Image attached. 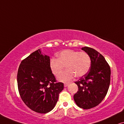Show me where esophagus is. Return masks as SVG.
I'll use <instances>...</instances> for the list:
<instances>
[{"mask_svg": "<svg viewBox=\"0 0 124 124\" xmlns=\"http://www.w3.org/2000/svg\"><path fill=\"white\" fill-rule=\"evenodd\" d=\"M68 85H69V84H64V87H67Z\"/></svg>", "mask_w": 124, "mask_h": 124, "instance_id": "1", "label": "esophagus"}]
</instances>
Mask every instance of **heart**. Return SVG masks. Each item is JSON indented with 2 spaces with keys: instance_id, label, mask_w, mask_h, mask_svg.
I'll return each instance as SVG.
<instances>
[{
  "instance_id": "1",
  "label": "heart",
  "mask_w": 124,
  "mask_h": 124,
  "mask_svg": "<svg viewBox=\"0 0 124 124\" xmlns=\"http://www.w3.org/2000/svg\"><path fill=\"white\" fill-rule=\"evenodd\" d=\"M57 59L50 60V70L55 76L61 74L66 66L67 69L57 77L58 81L69 83L75 76L80 78L86 75L91 66V58L86 52L65 49L56 54Z\"/></svg>"
}]
</instances>
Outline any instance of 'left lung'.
I'll use <instances>...</instances> for the list:
<instances>
[{
    "label": "left lung",
    "mask_w": 124,
    "mask_h": 124,
    "mask_svg": "<svg viewBox=\"0 0 124 124\" xmlns=\"http://www.w3.org/2000/svg\"><path fill=\"white\" fill-rule=\"evenodd\" d=\"M81 49L91 58L89 71L75 83L78 91L74 95L76 104L83 109L98 105L107 94L110 84L111 69L105 58L98 52L89 47Z\"/></svg>",
    "instance_id": "1"
}]
</instances>
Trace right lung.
<instances>
[{
  "label": "right lung",
  "instance_id": "obj_1",
  "mask_svg": "<svg viewBox=\"0 0 124 124\" xmlns=\"http://www.w3.org/2000/svg\"><path fill=\"white\" fill-rule=\"evenodd\" d=\"M49 62V56L39 49L21 62L17 73L21 98L28 107L40 114L54 108L64 88L63 83H56Z\"/></svg>",
  "mask_w": 124,
  "mask_h": 124
}]
</instances>
